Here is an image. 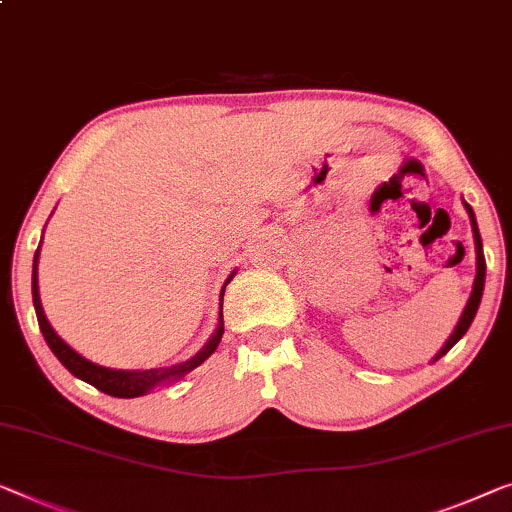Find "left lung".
Wrapping results in <instances>:
<instances>
[{
    "label": "left lung",
    "mask_w": 512,
    "mask_h": 512,
    "mask_svg": "<svg viewBox=\"0 0 512 512\" xmlns=\"http://www.w3.org/2000/svg\"><path fill=\"white\" fill-rule=\"evenodd\" d=\"M464 209L469 213V220H471V232H474V246H476V278H474V287H471V294H469V301L464 305L460 319H457L453 333L448 335V340L444 342V347L439 349L437 354H434L432 363H437L441 356H446L451 349L457 345V342L462 340V335L469 331L471 322H474L476 312H478V305L480 299H483V289H485V255H483V239H480V232H478V223H476V216H474V209L469 207L467 202L462 200Z\"/></svg>",
    "instance_id": "obj_1"
}]
</instances>
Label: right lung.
Masks as SVG:
<instances>
[{"mask_svg":"<svg viewBox=\"0 0 512 512\" xmlns=\"http://www.w3.org/2000/svg\"><path fill=\"white\" fill-rule=\"evenodd\" d=\"M43 241V236H41ZM38 253H41V243H38L36 255H34V269H32V299H34V310L38 317V326H41V333L48 347L52 349V354L59 358V363L71 372L73 377H78L82 381H87L98 391L112 395V398H140V395H147L154 391L158 386L172 384V381H179L193 372L197 365H202L207 358L216 352V347L220 345V338L225 333V324H223V294L227 282L234 278V273H230V278L225 280L223 292H220V312H218V326L213 331L211 338L204 342V347L197 352L195 356H190L188 361H181L177 365H170V368H151V370H114V368H105V365H98L94 361H89L82 354L75 352V349L68 345L66 340H61L57 331L52 329L48 317L43 312V303H41V294H38Z\"/></svg>","mask_w":512,"mask_h":512,"instance_id":"obj_1","label":"right lung"}]
</instances>
